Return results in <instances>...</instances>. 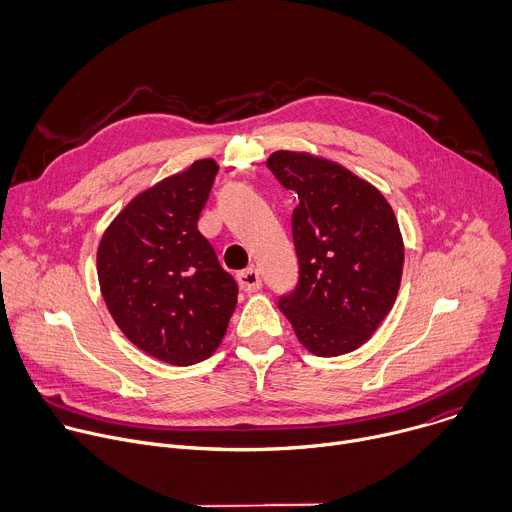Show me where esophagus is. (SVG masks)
I'll list each match as a JSON object with an SVG mask.
<instances>
[{
  "instance_id": "34e87169",
  "label": "esophagus",
  "mask_w": 512,
  "mask_h": 512,
  "mask_svg": "<svg viewBox=\"0 0 512 512\" xmlns=\"http://www.w3.org/2000/svg\"><path fill=\"white\" fill-rule=\"evenodd\" d=\"M237 281H239L241 289L247 291V294H253V291L261 289V285H263L261 273H259L255 267H249V269L237 273Z\"/></svg>"
}]
</instances>
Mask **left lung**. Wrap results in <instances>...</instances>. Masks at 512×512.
I'll return each mask as SVG.
<instances>
[{"label": "left lung", "instance_id": "obj_1", "mask_svg": "<svg viewBox=\"0 0 512 512\" xmlns=\"http://www.w3.org/2000/svg\"><path fill=\"white\" fill-rule=\"evenodd\" d=\"M267 168L300 198L291 214L300 277L279 310L310 352H352L391 312L401 285L395 212L375 186L324 158L281 150Z\"/></svg>", "mask_w": 512, "mask_h": 512}]
</instances>
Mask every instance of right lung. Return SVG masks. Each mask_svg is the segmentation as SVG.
<instances>
[{"mask_svg": "<svg viewBox=\"0 0 512 512\" xmlns=\"http://www.w3.org/2000/svg\"><path fill=\"white\" fill-rule=\"evenodd\" d=\"M218 166L198 160L135 196L105 231L97 273L119 330L176 367L221 344L239 285L198 231Z\"/></svg>", "mask_w": 512, "mask_h": 512, "instance_id": "add662e5", "label": "right lung"}]
</instances>
